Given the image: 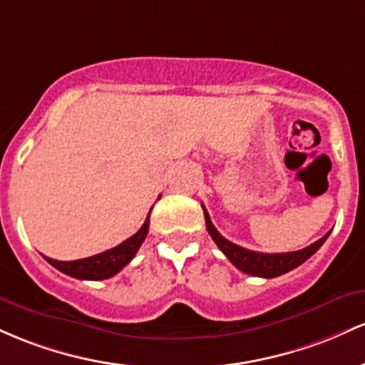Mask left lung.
I'll use <instances>...</instances> for the list:
<instances>
[{
    "label": "left lung",
    "instance_id": "1",
    "mask_svg": "<svg viewBox=\"0 0 365 365\" xmlns=\"http://www.w3.org/2000/svg\"><path fill=\"white\" fill-rule=\"evenodd\" d=\"M203 207V205H202ZM205 224H207L208 235L212 236V240L215 241L217 247L222 250L224 255L231 260L232 265H236L240 271L245 274H250V276H259L265 277V279H271V277H277L281 274H286L293 271L294 267L302 265L307 259L314 255L319 248L322 247V243L327 240L329 232L317 240L315 243L310 245L304 250H297V252H288V253H260L253 252V250H247L243 247H237V245L227 241L226 237L217 231L214 224H212L210 215L205 210Z\"/></svg>",
    "mask_w": 365,
    "mask_h": 365
}]
</instances>
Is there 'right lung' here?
<instances>
[{
  "label": "right lung",
  "mask_w": 365,
  "mask_h": 365,
  "mask_svg": "<svg viewBox=\"0 0 365 365\" xmlns=\"http://www.w3.org/2000/svg\"><path fill=\"white\" fill-rule=\"evenodd\" d=\"M148 227H150V214L146 217L145 224H143L141 229H139L136 235L128 237L124 243L117 245L115 248H110L106 250V252L98 253V255L88 257V259L72 260V262L55 260V259H50V257H44V259H46V262H50L53 267L58 269L60 272L76 277V279H89V281L108 279V277L115 276L118 271H122V269H124L125 265L134 259V255L138 253L139 247H141L146 235H148Z\"/></svg>",
  "instance_id": "add662e5"
}]
</instances>
